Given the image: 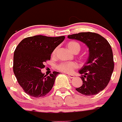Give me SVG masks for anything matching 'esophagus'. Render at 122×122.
Here are the masks:
<instances>
[{
    "label": "esophagus",
    "instance_id": "34e87169",
    "mask_svg": "<svg viewBox=\"0 0 122 122\" xmlns=\"http://www.w3.org/2000/svg\"><path fill=\"white\" fill-rule=\"evenodd\" d=\"M68 77L70 78H73L74 77V76L72 74H68Z\"/></svg>",
    "mask_w": 122,
    "mask_h": 122
}]
</instances>
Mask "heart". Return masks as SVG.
<instances>
[{"label": "heart", "instance_id": "heart-1", "mask_svg": "<svg viewBox=\"0 0 122 122\" xmlns=\"http://www.w3.org/2000/svg\"><path fill=\"white\" fill-rule=\"evenodd\" d=\"M68 49L73 53H78L81 50L80 44L76 41H70L67 44ZM56 49L54 50L52 54L54 55L56 52ZM78 67V64L75 62H61L56 66V68L60 71L67 73H71L75 68Z\"/></svg>", "mask_w": 122, "mask_h": 122}]
</instances>
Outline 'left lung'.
<instances>
[{"label": "left lung", "instance_id": "left-lung-1", "mask_svg": "<svg viewBox=\"0 0 122 122\" xmlns=\"http://www.w3.org/2000/svg\"><path fill=\"white\" fill-rule=\"evenodd\" d=\"M68 38L84 43L89 49L88 59L79 70L83 84L76 90L85 96L98 94L109 84L113 71L111 46L104 37L94 32H80Z\"/></svg>", "mask_w": 122, "mask_h": 122}]
</instances>
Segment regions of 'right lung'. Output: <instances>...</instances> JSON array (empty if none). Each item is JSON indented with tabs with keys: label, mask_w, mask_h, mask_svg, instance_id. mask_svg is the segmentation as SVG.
Masks as SVG:
<instances>
[{
	"label": "right lung",
	"mask_w": 122,
	"mask_h": 122,
	"mask_svg": "<svg viewBox=\"0 0 122 122\" xmlns=\"http://www.w3.org/2000/svg\"><path fill=\"white\" fill-rule=\"evenodd\" d=\"M64 39V36L36 35L23 39L16 48L13 72L18 83L29 96L41 97L52 89L55 78L60 72L54 71L46 76L41 70L45 67V62L50 60L52 52Z\"/></svg>",
	"instance_id": "1"
}]
</instances>
